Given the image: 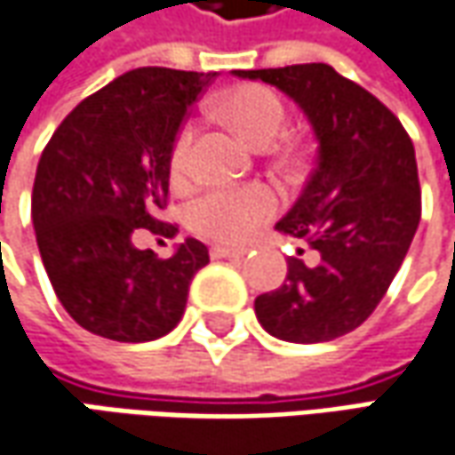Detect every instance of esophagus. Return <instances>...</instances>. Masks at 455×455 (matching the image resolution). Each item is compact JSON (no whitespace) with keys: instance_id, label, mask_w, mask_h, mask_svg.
Masks as SVG:
<instances>
[{"instance_id":"34e87169","label":"esophagus","mask_w":455,"mask_h":455,"mask_svg":"<svg viewBox=\"0 0 455 455\" xmlns=\"http://www.w3.org/2000/svg\"><path fill=\"white\" fill-rule=\"evenodd\" d=\"M248 253V248H230V245H212L210 255L212 258H243Z\"/></svg>"}]
</instances>
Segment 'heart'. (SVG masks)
I'll use <instances>...</instances> for the list:
<instances>
[{"label":"heart","instance_id":"1","mask_svg":"<svg viewBox=\"0 0 455 455\" xmlns=\"http://www.w3.org/2000/svg\"><path fill=\"white\" fill-rule=\"evenodd\" d=\"M218 114L255 149L271 147L286 126V108L281 98L263 85H237L228 91L218 100ZM192 141L195 129L187 124L177 133L169 156V172L174 180H184L189 174ZM275 210L278 200L266 184L218 187L189 204L187 220L192 230L202 235L215 237L222 243H243L263 222H268Z\"/></svg>","mask_w":455,"mask_h":455}]
</instances>
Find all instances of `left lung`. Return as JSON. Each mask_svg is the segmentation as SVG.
I'll return each instance as SVG.
<instances>
[{
	"label": "left lung",
	"mask_w": 455,
	"mask_h": 455,
	"mask_svg": "<svg viewBox=\"0 0 455 455\" xmlns=\"http://www.w3.org/2000/svg\"><path fill=\"white\" fill-rule=\"evenodd\" d=\"M233 73L293 98L319 141L301 197L275 222L304 248L289 258L286 281L255 299V316L275 339L344 337L382 301L420 222L411 136L385 103L326 62Z\"/></svg>",
	"instance_id": "8db88e82"
}]
</instances>
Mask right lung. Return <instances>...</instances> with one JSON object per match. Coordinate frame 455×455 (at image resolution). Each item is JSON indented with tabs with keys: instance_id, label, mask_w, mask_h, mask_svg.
Segmentation results:
<instances>
[{
	"instance_id": "obj_1",
	"label": "right lung",
	"mask_w": 455,
	"mask_h": 455,
	"mask_svg": "<svg viewBox=\"0 0 455 455\" xmlns=\"http://www.w3.org/2000/svg\"><path fill=\"white\" fill-rule=\"evenodd\" d=\"M215 73L136 68L80 100L47 141L32 187V225L47 278L91 334L151 341L184 314L195 273L210 263L187 237L172 258L141 251L169 195V156L184 116Z\"/></svg>"
}]
</instances>
